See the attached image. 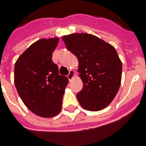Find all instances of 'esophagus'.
<instances>
[{
  "label": "esophagus",
  "mask_w": 146,
  "mask_h": 146,
  "mask_svg": "<svg viewBox=\"0 0 146 146\" xmlns=\"http://www.w3.org/2000/svg\"><path fill=\"white\" fill-rule=\"evenodd\" d=\"M74 75H75L74 71H73V70H70V73H69V74H68V76H67V77H68V79H69L70 81H71V80L73 79V76H74Z\"/></svg>",
  "instance_id": "1"
}]
</instances>
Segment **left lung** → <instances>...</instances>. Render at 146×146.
<instances>
[{"instance_id":"8db88e82","label":"left lung","mask_w":146,"mask_h":146,"mask_svg":"<svg viewBox=\"0 0 146 146\" xmlns=\"http://www.w3.org/2000/svg\"><path fill=\"white\" fill-rule=\"evenodd\" d=\"M66 47L78 59L83 88L76 97L84 109L99 111L107 107L119 91L122 62L113 46L89 33L62 36Z\"/></svg>"}]
</instances>
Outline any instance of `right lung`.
I'll list each match as a JSON object with an SVG mask.
<instances>
[{"mask_svg": "<svg viewBox=\"0 0 146 146\" xmlns=\"http://www.w3.org/2000/svg\"><path fill=\"white\" fill-rule=\"evenodd\" d=\"M58 37L40 39L30 45L15 64L14 82L25 106L37 116L51 118L62 109L68 78L58 74L52 62Z\"/></svg>", "mask_w": 146, "mask_h": 146, "instance_id": "add662e5", "label": "right lung"}]
</instances>
